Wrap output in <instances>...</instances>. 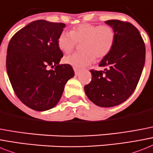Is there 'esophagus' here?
Returning a JSON list of instances; mask_svg holds the SVG:
<instances>
[{
	"instance_id": "obj_1",
	"label": "esophagus",
	"mask_w": 153,
	"mask_h": 153,
	"mask_svg": "<svg viewBox=\"0 0 153 153\" xmlns=\"http://www.w3.org/2000/svg\"><path fill=\"white\" fill-rule=\"evenodd\" d=\"M74 74L78 75L79 74V69H77V68H74Z\"/></svg>"
}]
</instances>
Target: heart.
Segmentation results:
<instances>
[{
    "mask_svg": "<svg viewBox=\"0 0 153 153\" xmlns=\"http://www.w3.org/2000/svg\"><path fill=\"white\" fill-rule=\"evenodd\" d=\"M115 40V33L108 25L82 23L74 27L70 32L64 31L58 38L60 50L69 53L77 43H82L81 53H73L64 58L66 64L74 68H82L92 64L95 58L102 59L109 54Z\"/></svg>",
    "mask_w": 153,
    "mask_h": 153,
    "instance_id": "1",
    "label": "heart"
}]
</instances>
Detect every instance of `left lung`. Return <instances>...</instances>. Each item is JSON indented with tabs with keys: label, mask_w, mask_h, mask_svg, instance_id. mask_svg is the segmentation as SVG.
Returning <instances> with one entry per match:
<instances>
[{
	"label": "left lung",
	"mask_w": 153,
	"mask_h": 153,
	"mask_svg": "<svg viewBox=\"0 0 153 153\" xmlns=\"http://www.w3.org/2000/svg\"><path fill=\"white\" fill-rule=\"evenodd\" d=\"M105 23L115 31V43L99 64L105 71H90L92 80L84 89L95 105L109 108L124 102L134 91L145 65V46L138 30L131 23L117 19Z\"/></svg>",
	"instance_id": "obj_1"
}]
</instances>
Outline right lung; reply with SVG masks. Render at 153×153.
Masks as SVG:
<instances>
[{
	"label": "right lung",
	"instance_id": "1",
	"mask_svg": "<svg viewBox=\"0 0 153 153\" xmlns=\"http://www.w3.org/2000/svg\"><path fill=\"white\" fill-rule=\"evenodd\" d=\"M64 27L62 23L33 21L15 33L8 44L6 68L10 82L19 99L35 111L54 108L74 75L71 66L59 64L63 53L58 38Z\"/></svg>",
	"mask_w": 153,
	"mask_h": 153
}]
</instances>
